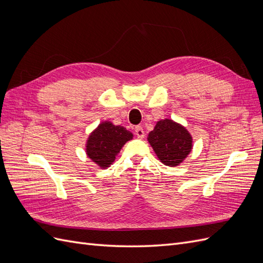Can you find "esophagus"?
Masks as SVG:
<instances>
[{"label":"esophagus","instance_id":"34e87169","mask_svg":"<svg viewBox=\"0 0 263 263\" xmlns=\"http://www.w3.org/2000/svg\"><path fill=\"white\" fill-rule=\"evenodd\" d=\"M135 134H136V136H137L139 139L145 137V132H144V129H142L141 126H137L136 128H135Z\"/></svg>","mask_w":263,"mask_h":263}]
</instances>
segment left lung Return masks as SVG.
Returning a JSON list of instances; mask_svg holds the SVG:
<instances>
[{
  "mask_svg": "<svg viewBox=\"0 0 263 263\" xmlns=\"http://www.w3.org/2000/svg\"><path fill=\"white\" fill-rule=\"evenodd\" d=\"M148 141L163 164L179 165L192 149V137L182 125L163 119L148 135Z\"/></svg>",
  "mask_w": 263,
  "mask_h": 263,
  "instance_id": "obj_1",
  "label": "left lung"
}]
</instances>
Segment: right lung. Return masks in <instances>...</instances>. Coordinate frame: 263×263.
I'll list each match as a JSON object with an SVG mask.
<instances>
[{
  "instance_id": "1",
  "label": "right lung",
  "mask_w": 263,
  "mask_h": 263,
  "mask_svg": "<svg viewBox=\"0 0 263 263\" xmlns=\"http://www.w3.org/2000/svg\"><path fill=\"white\" fill-rule=\"evenodd\" d=\"M132 138L133 134L123 126H115L110 122L101 123L86 141V155L101 168H107Z\"/></svg>"
}]
</instances>
